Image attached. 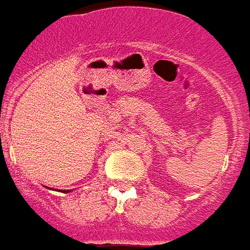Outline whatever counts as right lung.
Segmentation results:
<instances>
[{"label":"right lung","mask_w":250,"mask_h":250,"mask_svg":"<svg viewBox=\"0 0 250 250\" xmlns=\"http://www.w3.org/2000/svg\"><path fill=\"white\" fill-rule=\"evenodd\" d=\"M65 192H67V191H65Z\"/></svg>","instance_id":"add662e5"}]
</instances>
